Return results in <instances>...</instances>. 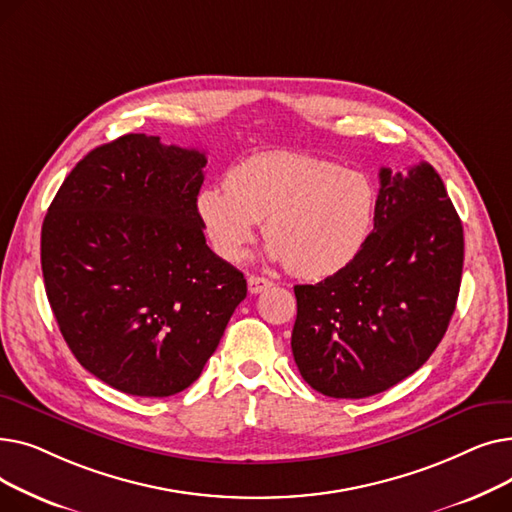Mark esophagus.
<instances>
[{
  "instance_id": "obj_1",
  "label": "esophagus",
  "mask_w": 512,
  "mask_h": 512,
  "mask_svg": "<svg viewBox=\"0 0 512 512\" xmlns=\"http://www.w3.org/2000/svg\"><path fill=\"white\" fill-rule=\"evenodd\" d=\"M247 284H249V292H251V294H259V292H263V290H267V288L272 286V280L251 274V276L247 278Z\"/></svg>"
}]
</instances>
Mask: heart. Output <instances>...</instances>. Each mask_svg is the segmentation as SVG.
I'll list each match as a JSON object with an SVG mask.
<instances>
[{
  "label": "heart",
  "mask_w": 512,
  "mask_h": 512,
  "mask_svg": "<svg viewBox=\"0 0 512 512\" xmlns=\"http://www.w3.org/2000/svg\"><path fill=\"white\" fill-rule=\"evenodd\" d=\"M378 188L357 170L294 151L259 153L236 164L226 188L197 197L203 230L220 257L238 261L257 224L267 255L303 280H326L351 265L367 245Z\"/></svg>",
  "instance_id": "1"
}]
</instances>
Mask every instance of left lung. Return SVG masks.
Here are the masks:
<instances>
[{
	"instance_id": "left-lung-1",
	"label": "left lung",
	"mask_w": 512,
	"mask_h": 512,
	"mask_svg": "<svg viewBox=\"0 0 512 512\" xmlns=\"http://www.w3.org/2000/svg\"><path fill=\"white\" fill-rule=\"evenodd\" d=\"M463 224L440 174L380 170L373 232L332 278L297 284L292 355L332 398L380 394L415 373L444 338L463 274Z\"/></svg>"
}]
</instances>
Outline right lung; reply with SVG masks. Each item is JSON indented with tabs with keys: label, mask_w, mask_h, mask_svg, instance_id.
<instances>
[{
	"label": "right lung",
	"mask_w": 512,
	"mask_h": 512,
	"mask_svg": "<svg viewBox=\"0 0 512 512\" xmlns=\"http://www.w3.org/2000/svg\"><path fill=\"white\" fill-rule=\"evenodd\" d=\"M207 157L124 134L78 161L41 228L45 292L72 355L132 396L191 386L247 297L205 245Z\"/></svg>",
	"instance_id": "add662e5"
}]
</instances>
